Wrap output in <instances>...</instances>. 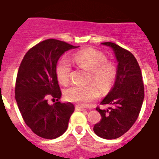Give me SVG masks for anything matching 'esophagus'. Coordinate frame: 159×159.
Here are the masks:
<instances>
[{
  "label": "esophagus",
  "mask_w": 159,
  "mask_h": 159,
  "mask_svg": "<svg viewBox=\"0 0 159 159\" xmlns=\"http://www.w3.org/2000/svg\"><path fill=\"white\" fill-rule=\"evenodd\" d=\"M75 110H76V111H84V110L85 109H84V107H82L77 105V106H75Z\"/></svg>",
  "instance_id": "1"
}]
</instances>
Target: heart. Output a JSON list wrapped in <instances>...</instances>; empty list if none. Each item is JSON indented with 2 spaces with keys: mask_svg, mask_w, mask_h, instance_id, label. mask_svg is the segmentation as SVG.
<instances>
[{
  "mask_svg": "<svg viewBox=\"0 0 159 159\" xmlns=\"http://www.w3.org/2000/svg\"><path fill=\"white\" fill-rule=\"evenodd\" d=\"M72 59L78 67L90 71L88 82L92 83L85 85L72 84L67 88L64 96L68 101L85 105L98 97V87L102 92H107L112 87L116 79V67L113 62H106V57L102 53L92 48H85L75 53ZM70 72L71 66L69 62L66 58L61 59L56 68L60 84L68 83Z\"/></svg>",
  "mask_w": 159,
  "mask_h": 159,
  "instance_id": "b5f03b06",
  "label": "heart"
}]
</instances>
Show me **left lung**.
<instances>
[{
	"mask_svg": "<svg viewBox=\"0 0 159 159\" xmlns=\"http://www.w3.org/2000/svg\"><path fill=\"white\" fill-rule=\"evenodd\" d=\"M102 45L113 50L118 65L113 88L101 102L112 107L109 110L97 107L102 119L93 130L99 137L112 140L126 133L136 121L144 100V84L140 66L131 52L115 43Z\"/></svg>",
	"mask_w": 159,
	"mask_h": 159,
	"instance_id": "left-lung-1",
	"label": "left lung"
}]
</instances>
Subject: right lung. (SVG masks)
Segmentation results:
<instances>
[{
  "mask_svg": "<svg viewBox=\"0 0 159 159\" xmlns=\"http://www.w3.org/2000/svg\"><path fill=\"white\" fill-rule=\"evenodd\" d=\"M74 46L61 40L48 39L32 47L18 68L15 98L24 122L32 131L45 139H55L67 130L75 111L71 102H60L62 97L56 68L58 59ZM49 96L58 102L50 105Z\"/></svg>",
  "mask_w": 159,
  "mask_h": 159,
  "instance_id": "right-lung-1",
  "label": "right lung"
}]
</instances>
